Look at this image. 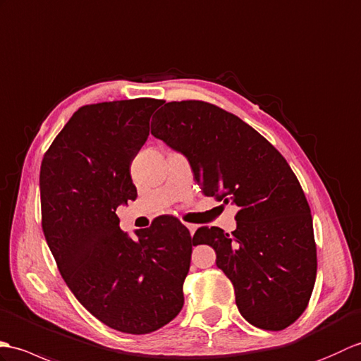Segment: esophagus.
Segmentation results:
<instances>
[{"label": "esophagus", "mask_w": 361, "mask_h": 361, "mask_svg": "<svg viewBox=\"0 0 361 361\" xmlns=\"http://www.w3.org/2000/svg\"><path fill=\"white\" fill-rule=\"evenodd\" d=\"M187 228L190 230V235L193 236V235H195V231H196V228H197V226H196V224H187Z\"/></svg>", "instance_id": "1"}]
</instances>
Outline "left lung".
Returning a JSON list of instances; mask_svg holds the SVG:
<instances>
[{
	"mask_svg": "<svg viewBox=\"0 0 361 361\" xmlns=\"http://www.w3.org/2000/svg\"><path fill=\"white\" fill-rule=\"evenodd\" d=\"M151 134L182 151L202 193L238 205L231 235L199 227L216 266L235 286L248 323L283 331L306 310L317 278V244L307 199L283 154L238 116L202 100L168 102Z\"/></svg>",
	"mask_w": 361,
	"mask_h": 361,
	"instance_id": "obj_1",
	"label": "left lung"
}]
</instances>
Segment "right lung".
Segmentation results:
<instances>
[{"instance_id":"add662e5","label":"right lung","mask_w":361,"mask_h":361,"mask_svg":"<svg viewBox=\"0 0 361 361\" xmlns=\"http://www.w3.org/2000/svg\"><path fill=\"white\" fill-rule=\"evenodd\" d=\"M160 103L142 97L78 108L39 168L42 227L63 279L103 324L134 335L179 314L196 245L173 216H159L131 239L116 214L137 197L130 168Z\"/></svg>"}]
</instances>
